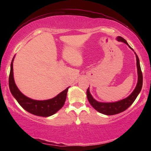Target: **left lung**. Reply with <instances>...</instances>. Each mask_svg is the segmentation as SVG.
I'll return each mask as SVG.
<instances>
[{"instance_id": "obj_1", "label": "left lung", "mask_w": 151, "mask_h": 151, "mask_svg": "<svg viewBox=\"0 0 151 151\" xmlns=\"http://www.w3.org/2000/svg\"><path fill=\"white\" fill-rule=\"evenodd\" d=\"M116 40L119 42H124L127 45L129 46L130 48L133 50V49L130 47L129 45L128 44L127 40L124 39L123 38L121 37H118L116 38ZM134 51V50H133ZM136 55L137 58V74H138V81L137 84L134 91L130 95L125 98L122 100L113 102V103H102V102H99L94 99L93 96L91 95L89 90V87L86 91V96H87L88 101L93 108L96 110L97 111L101 112L102 114H106V115H113V114H119L120 112L124 111L125 110L127 109L133 103L135 99L139 95L140 91H141L142 86V74L141 69H140L139 58L138 57L136 53L134 52Z\"/></svg>"}]
</instances>
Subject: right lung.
<instances>
[{
  "label": "right lung",
  "mask_w": 151,
  "mask_h": 151,
  "mask_svg": "<svg viewBox=\"0 0 151 151\" xmlns=\"http://www.w3.org/2000/svg\"><path fill=\"white\" fill-rule=\"evenodd\" d=\"M14 58V57L12 58L11 65L9 85L11 93L20 105L27 112L39 116H50L59 111L65 103L67 91L69 86L54 98L48 99V100L38 101L27 97L20 91L15 84L13 75Z\"/></svg>",
  "instance_id": "1"
}]
</instances>
